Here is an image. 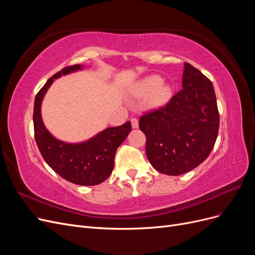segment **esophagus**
Wrapping results in <instances>:
<instances>
[{
  "label": "esophagus",
  "instance_id": "esophagus-1",
  "mask_svg": "<svg viewBox=\"0 0 255 255\" xmlns=\"http://www.w3.org/2000/svg\"><path fill=\"white\" fill-rule=\"evenodd\" d=\"M130 123H132V128H137L138 126H139V123H138V119L137 118H132V119H130Z\"/></svg>",
  "mask_w": 255,
  "mask_h": 255
}]
</instances>
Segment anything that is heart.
I'll list each match as a JSON object with an SVG mask.
<instances>
[{"label":"heart","mask_w":255,"mask_h":255,"mask_svg":"<svg viewBox=\"0 0 255 255\" xmlns=\"http://www.w3.org/2000/svg\"><path fill=\"white\" fill-rule=\"evenodd\" d=\"M132 95L135 98L146 97L149 105L159 106L169 101L172 92L171 88L164 84L158 75H150L135 85Z\"/></svg>","instance_id":"heart-1"}]
</instances>
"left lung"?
I'll return each instance as SVG.
<instances>
[{
    "mask_svg": "<svg viewBox=\"0 0 255 255\" xmlns=\"http://www.w3.org/2000/svg\"><path fill=\"white\" fill-rule=\"evenodd\" d=\"M182 89L166 106L140 117L145 153L157 171L186 173L210 155L218 136L219 113L212 82L184 64Z\"/></svg>",
    "mask_w": 255,
    "mask_h": 255,
    "instance_id": "obj_1",
    "label": "left lung"
}]
</instances>
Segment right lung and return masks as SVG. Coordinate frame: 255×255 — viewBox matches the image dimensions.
<instances>
[{
    "label": "right lung",
    "mask_w": 255,
    "mask_h": 255,
    "mask_svg": "<svg viewBox=\"0 0 255 255\" xmlns=\"http://www.w3.org/2000/svg\"><path fill=\"white\" fill-rule=\"evenodd\" d=\"M82 69L81 65L66 67L48 80L36 95L33 121L35 140L47 164L69 182L92 186L104 182L111 175L116 151L132 130V126L128 121L120 127L107 128L90 139L79 143L64 142L49 132L41 118V103L45 92L54 80Z\"/></svg>",
    "instance_id": "1"
}]
</instances>
